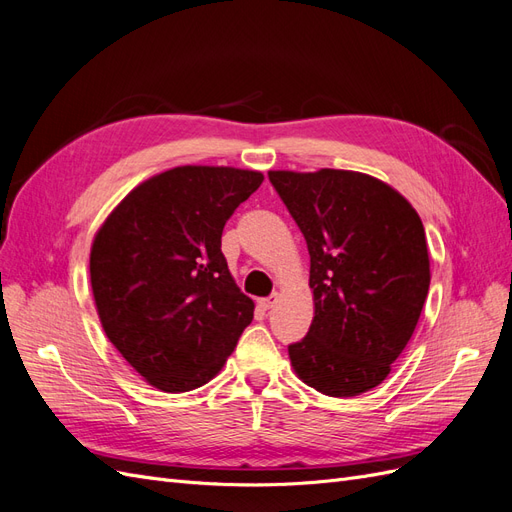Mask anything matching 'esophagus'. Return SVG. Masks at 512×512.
I'll list each match as a JSON object with an SVG mask.
<instances>
[{
    "mask_svg": "<svg viewBox=\"0 0 512 512\" xmlns=\"http://www.w3.org/2000/svg\"><path fill=\"white\" fill-rule=\"evenodd\" d=\"M275 301H277V299H275V294H271V297H265V299H260V301H258V305H260V307H262V309H265V312H267V309H271V307L275 305Z\"/></svg>",
    "mask_w": 512,
    "mask_h": 512,
    "instance_id": "34e87169",
    "label": "esophagus"
}]
</instances>
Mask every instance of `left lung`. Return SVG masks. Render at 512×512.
Returning <instances> with one entry per match:
<instances>
[{
    "instance_id": "8db88e82",
    "label": "left lung",
    "mask_w": 512,
    "mask_h": 512,
    "mask_svg": "<svg viewBox=\"0 0 512 512\" xmlns=\"http://www.w3.org/2000/svg\"><path fill=\"white\" fill-rule=\"evenodd\" d=\"M309 252L314 320L288 346L299 378L329 397L378 386L404 352L429 292L425 228L408 200L352 170H271Z\"/></svg>"
}]
</instances>
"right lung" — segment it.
I'll list each match as a JSON object with an SVG mask.
<instances>
[{
	"label": "right lung",
	"instance_id": "obj_1",
	"mask_svg": "<svg viewBox=\"0 0 512 512\" xmlns=\"http://www.w3.org/2000/svg\"><path fill=\"white\" fill-rule=\"evenodd\" d=\"M262 179L230 166H177L134 188L98 230L89 273L104 333L160 391L207 384L254 318L222 232Z\"/></svg>",
	"mask_w": 512,
	"mask_h": 512
}]
</instances>
